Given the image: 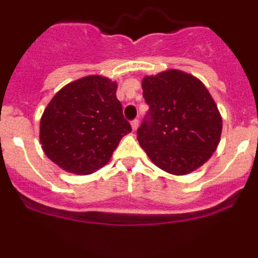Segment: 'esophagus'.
Segmentation results:
<instances>
[{
  "mask_svg": "<svg viewBox=\"0 0 258 258\" xmlns=\"http://www.w3.org/2000/svg\"><path fill=\"white\" fill-rule=\"evenodd\" d=\"M132 127H133V131L136 132L137 131V127H138V125H140V120L138 118H134V120H132Z\"/></svg>",
  "mask_w": 258,
  "mask_h": 258,
  "instance_id": "1",
  "label": "esophagus"
}]
</instances>
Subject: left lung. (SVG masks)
<instances>
[{"label":"left lung","mask_w":258,"mask_h":258,"mask_svg":"<svg viewBox=\"0 0 258 258\" xmlns=\"http://www.w3.org/2000/svg\"><path fill=\"white\" fill-rule=\"evenodd\" d=\"M149 104L137 140L152 163L172 174H186L206 163L220 143L222 118L197 77L170 70L142 81Z\"/></svg>","instance_id":"obj_1"}]
</instances>
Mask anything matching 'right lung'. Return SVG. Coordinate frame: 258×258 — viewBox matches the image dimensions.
<instances>
[{
  "label": "right lung",
  "instance_id": "add662e5",
  "mask_svg": "<svg viewBox=\"0 0 258 258\" xmlns=\"http://www.w3.org/2000/svg\"><path fill=\"white\" fill-rule=\"evenodd\" d=\"M117 84L86 76L59 90L41 117L40 141L61 169L89 174L108 163L132 126L116 98Z\"/></svg>",
  "mask_w": 258,
  "mask_h": 258
}]
</instances>
